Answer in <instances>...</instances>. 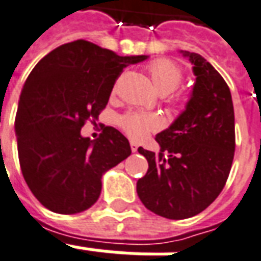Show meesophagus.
<instances>
[{
    "mask_svg": "<svg viewBox=\"0 0 261 261\" xmlns=\"http://www.w3.org/2000/svg\"><path fill=\"white\" fill-rule=\"evenodd\" d=\"M130 148L131 152H137V150H138V145L135 144V142H130Z\"/></svg>",
    "mask_w": 261,
    "mask_h": 261,
    "instance_id": "obj_1",
    "label": "esophagus"
}]
</instances>
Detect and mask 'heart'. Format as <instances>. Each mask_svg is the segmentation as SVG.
<instances>
[{"label": "heart", "mask_w": 261, "mask_h": 261, "mask_svg": "<svg viewBox=\"0 0 261 261\" xmlns=\"http://www.w3.org/2000/svg\"><path fill=\"white\" fill-rule=\"evenodd\" d=\"M148 72L159 93L170 94L176 90L184 81V69L168 59L154 60L148 65ZM178 104V101H176ZM119 126L127 137L139 141L149 133L162 127V119L154 113L128 112L119 117Z\"/></svg>", "instance_id": "heart-1"}]
</instances>
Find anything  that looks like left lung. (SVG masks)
<instances>
[{
	"label": "left lung",
	"instance_id": "1",
	"mask_svg": "<svg viewBox=\"0 0 261 261\" xmlns=\"http://www.w3.org/2000/svg\"><path fill=\"white\" fill-rule=\"evenodd\" d=\"M184 55L196 75L186 111L156 135L160 152L138 149L149 164L137 182L139 200L149 211L174 220L198 215L216 200L227 182L236 150L227 83L202 56Z\"/></svg>",
	"mask_w": 261,
	"mask_h": 261
}]
</instances>
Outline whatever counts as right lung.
I'll use <instances>...</instances> for the list:
<instances>
[{
	"label": "right lung",
	"instance_id": "obj_1",
	"mask_svg": "<svg viewBox=\"0 0 261 261\" xmlns=\"http://www.w3.org/2000/svg\"><path fill=\"white\" fill-rule=\"evenodd\" d=\"M148 56H123L77 39L56 47L30 72L16 113L20 168L38 201L56 214L90 208L105 171L131 154L124 135L104 127L97 141L81 135L108 104L127 65Z\"/></svg>",
	"mask_w": 261,
	"mask_h": 261
}]
</instances>
